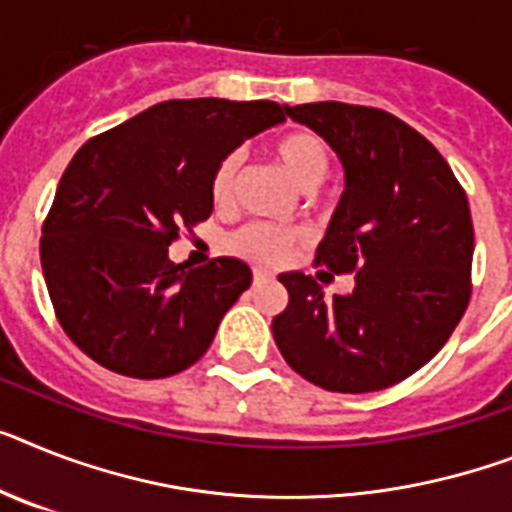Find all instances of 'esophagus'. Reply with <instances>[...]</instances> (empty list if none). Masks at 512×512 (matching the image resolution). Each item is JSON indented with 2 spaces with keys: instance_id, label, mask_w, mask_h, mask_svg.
<instances>
[{
  "instance_id": "obj_1",
  "label": "esophagus",
  "mask_w": 512,
  "mask_h": 512,
  "mask_svg": "<svg viewBox=\"0 0 512 512\" xmlns=\"http://www.w3.org/2000/svg\"><path fill=\"white\" fill-rule=\"evenodd\" d=\"M272 280V272H266V269H253V282H266Z\"/></svg>"
}]
</instances>
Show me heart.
<instances>
[{
  "mask_svg": "<svg viewBox=\"0 0 512 512\" xmlns=\"http://www.w3.org/2000/svg\"><path fill=\"white\" fill-rule=\"evenodd\" d=\"M269 151L277 159L282 170L290 175L298 188L311 190L322 183L329 172V149L327 143L311 130H287V133L277 135L269 143ZM240 159L238 154H227L222 162L217 164V170L211 175V198L217 204H227L235 190V180H238ZM295 232L282 230L274 225H248L232 235L230 248L238 256L256 264H280L287 256V251L293 248Z\"/></svg>",
  "mask_w": 512,
  "mask_h": 512,
  "instance_id": "b5f03b06",
  "label": "heart"
}]
</instances>
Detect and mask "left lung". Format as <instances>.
Wrapping results in <instances>:
<instances>
[{
  "label": "left lung",
  "mask_w": 512,
  "mask_h": 512,
  "mask_svg": "<svg viewBox=\"0 0 512 512\" xmlns=\"http://www.w3.org/2000/svg\"><path fill=\"white\" fill-rule=\"evenodd\" d=\"M337 151L345 190L316 264L356 287L324 298L303 272L280 274L272 319L290 369L329 392H377L437 356L471 301L474 222L445 156L395 114L316 101L285 107Z\"/></svg>",
  "instance_id": "1"
}]
</instances>
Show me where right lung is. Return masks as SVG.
Returning <instances> with one entry per match:
<instances>
[{"mask_svg":"<svg viewBox=\"0 0 512 512\" xmlns=\"http://www.w3.org/2000/svg\"><path fill=\"white\" fill-rule=\"evenodd\" d=\"M282 120L277 101L172 99L80 146L41 227V269L88 358L164 379L209 350L251 269L227 256L188 269L167 248L209 219L217 164Z\"/></svg>","mask_w":512,"mask_h":512,"instance_id":"right-lung-1","label":"right lung"}]
</instances>
